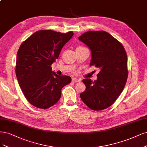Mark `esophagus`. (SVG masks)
<instances>
[{
    "instance_id": "esophagus-1",
    "label": "esophagus",
    "mask_w": 147,
    "mask_h": 147,
    "mask_svg": "<svg viewBox=\"0 0 147 147\" xmlns=\"http://www.w3.org/2000/svg\"><path fill=\"white\" fill-rule=\"evenodd\" d=\"M72 80L73 82H80L81 80L79 78H72Z\"/></svg>"
}]
</instances>
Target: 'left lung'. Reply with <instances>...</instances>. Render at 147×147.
Segmentation results:
<instances>
[{"label": "left lung", "mask_w": 147, "mask_h": 147, "mask_svg": "<svg viewBox=\"0 0 147 147\" xmlns=\"http://www.w3.org/2000/svg\"><path fill=\"white\" fill-rule=\"evenodd\" d=\"M90 49V66L100 69L97 80H83L86 90L80 98L88 107L101 111L109 107L117 99L128 77L127 55L119 41L105 31H89L78 37Z\"/></svg>", "instance_id": "obj_1"}]
</instances>
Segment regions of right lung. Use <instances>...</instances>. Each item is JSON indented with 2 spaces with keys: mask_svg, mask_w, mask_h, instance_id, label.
<instances>
[{
  "mask_svg": "<svg viewBox=\"0 0 147 147\" xmlns=\"http://www.w3.org/2000/svg\"><path fill=\"white\" fill-rule=\"evenodd\" d=\"M74 35L53 30H39L24 41L17 53L16 74L19 86L30 104L47 109L58 102L61 89L71 82L67 75L59 76L51 65Z\"/></svg>",
  "mask_w": 147,
  "mask_h": 147,
  "instance_id": "1",
  "label": "right lung"
}]
</instances>
